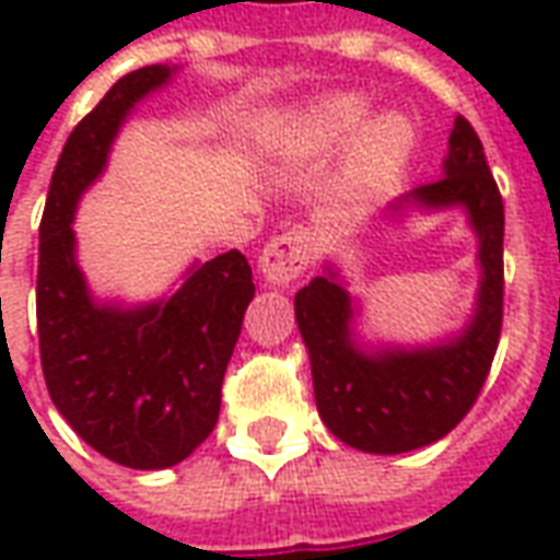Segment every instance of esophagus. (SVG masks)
Listing matches in <instances>:
<instances>
[{
    "instance_id": "34e87169",
    "label": "esophagus",
    "mask_w": 560,
    "mask_h": 560,
    "mask_svg": "<svg viewBox=\"0 0 560 560\" xmlns=\"http://www.w3.org/2000/svg\"><path fill=\"white\" fill-rule=\"evenodd\" d=\"M312 257V236L305 231H288L269 240L264 255H260V276L272 288H284L293 279H300Z\"/></svg>"
}]
</instances>
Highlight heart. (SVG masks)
I'll return each instance as SVG.
<instances>
[{
    "label": "heart",
    "instance_id": "1",
    "mask_svg": "<svg viewBox=\"0 0 560 560\" xmlns=\"http://www.w3.org/2000/svg\"><path fill=\"white\" fill-rule=\"evenodd\" d=\"M369 116V102L363 95L341 92L317 98L284 126V149L296 155H324L351 138ZM413 143L411 122L399 114H387L365 128L351 155V183L377 185L399 167Z\"/></svg>",
    "mask_w": 560,
    "mask_h": 560
}]
</instances>
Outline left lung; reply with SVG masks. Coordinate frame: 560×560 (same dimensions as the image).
Returning <instances> with one entry per match:
<instances>
[{
	"instance_id": "obj_1",
	"label": "left lung",
	"mask_w": 560,
	"mask_h": 560,
	"mask_svg": "<svg viewBox=\"0 0 560 560\" xmlns=\"http://www.w3.org/2000/svg\"><path fill=\"white\" fill-rule=\"evenodd\" d=\"M413 209H462L477 236L480 288L458 332L429 345H369L357 332L360 300L336 264H324L293 296L320 420L341 444L377 456L411 453L453 432L480 396L501 339L504 200L465 116H456L450 131L444 176L401 195L384 215L405 219Z\"/></svg>"
}]
</instances>
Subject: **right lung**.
I'll return each instance as SVG.
<instances>
[{"mask_svg": "<svg viewBox=\"0 0 560 560\" xmlns=\"http://www.w3.org/2000/svg\"><path fill=\"white\" fill-rule=\"evenodd\" d=\"M179 66L116 80L71 131L38 228V345L56 411L104 458L135 470L179 465L215 429L221 381L255 296L243 252L195 260L183 284L140 305L95 300L78 264L74 215L107 167L119 128Z\"/></svg>", "mask_w": 560, "mask_h": 560, "instance_id": "1", "label": "right lung"}]
</instances>
